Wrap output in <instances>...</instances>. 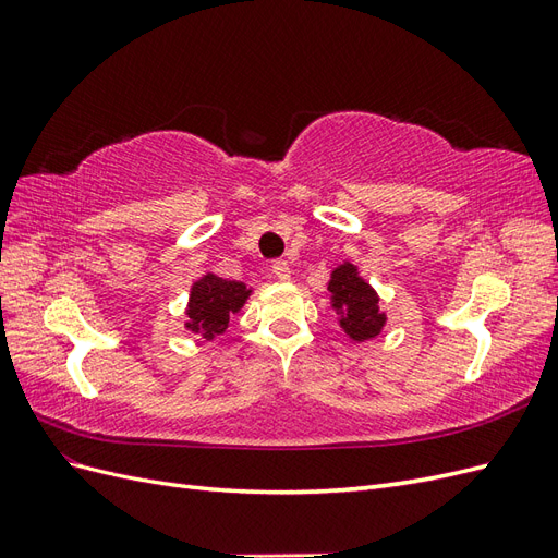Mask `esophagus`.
Listing matches in <instances>:
<instances>
[{
    "label": "esophagus",
    "mask_w": 558,
    "mask_h": 558,
    "mask_svg": "<svg viewBox=\"0 0 558 558\" xmlns=\"http://www.w3.org/2000/svg\"><path fill=\"white\" fill-rule=\"evenodd\" d=\"M272 272H275L277 279L289 281V279H291V265L286 263V260H275V263H272Z\"/></svg>",
    "instance_id": "34e87169"
}]
</instances>
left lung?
I'll return each instance as SVG.
<instances>
[{
  "label": "left lung",
  "instance_id": "obj_1",
  "mask_svg": "<svg viewBox=\"0 0 558 558\" xmlns=\"http://www.w3.org/2000/svg\"><path fill=\"white\" fill-rule=\"evenodd\" d=\"M328 291L332 307L340 314V326L353 342L373 340L381 332L386 314L379 312V298L373 286L359 277L356 265L342 263L335 267Z\"/></svg>",
  "mask_w": 558,
  "mask_h": 558
}]
</instances>
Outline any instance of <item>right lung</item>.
Wrapping results in <instances>:
<instances>
[{
  "mask_svg": "<svg viewBox=\"0 0 558 558\" xmlns=\"http://www.w3.org/2000/svg\"><path fill=\"white\" fill-rule=\"evenodd\" d=\"M251 291L242 281H228L216 275H205L191 289L189 300V324L185 328L214 340L216 335L226 332L230 314H238Z\"/></svg>",
  "mask_w": 558,
  "mask_h": 558,
  "instance_id": "right-lung-1",
  "label": "right lung"
}]
</instances>
